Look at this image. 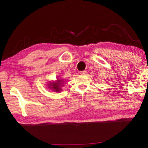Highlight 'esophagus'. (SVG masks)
Returning <instances> with one entry per match:
<instances>
[{
    "mask_svg": "<svg viewBox=\"0 0 148 148\" xmlns=\"http://www.w3.org/2000/svg\"><path fill=\"white\" fill-rule=\"evenodd\" d=\"M80 74L81 75H83V76H85V75L87 74V72L86 71H82L80 72Z\"/></svg>",
    "mask_w": 148,
    "mask_h": 148,
    "instance_id": "esophagus-1",
    "label": "esophagus"
}]
</instances>
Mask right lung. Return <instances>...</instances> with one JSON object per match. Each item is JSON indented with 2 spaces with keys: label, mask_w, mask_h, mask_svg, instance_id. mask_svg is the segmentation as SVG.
Here are the masks:
<instances>
[{
  "label": "right lung",
  "mask_w": 148,
  "mask_h": 148,
  "mask_svg": "<svg viewBox=\"0 0 148 148\" xmlns=\"http://www.w3.org/2000/svg\"><path fill=\"white\" fill-rule=\"evenodd\" d=\"M63 81L62 79H57L56 82H50L48 84V87L50 89L53 90L56 92H59L61 91V86H62Z\"/></svg>",
  "instance_id": "right-lung-1"
}]
</instances>
